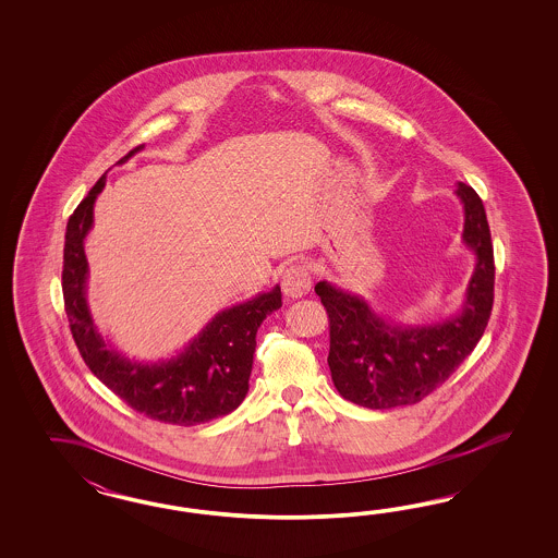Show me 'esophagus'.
Instances as JSON below:
<instances>
[{
    "instance_id": "obj_1",
    "label": "esophagus",
    "mask_w": 558,
    "mask_h": 558,
    "mask_svg": "<svg viewBox=\"0 0 558 558\" xmlns=\"http://www.w3.org/2000/svg\"><path fill=\"white\" fill-rule=\"evenodd\" d=\"M282 290L288 299H301L311 290V271L306 266H290L282 276Z\"/></svg>"
}]
</instances>
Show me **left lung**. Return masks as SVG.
Here are the masks:
<instances>
[{
    "label": "left lung",
    "instance_id": "8db88e82",
    "mask_svg": "<svg viewBox=\"0 0 558 558\" xmlns=\"http://www.w3.org/2000/svg\"><path fill=\"white\" fill-rule=\"evenodd\" d=\"M464 208L462 243L474 271L458 315L429 325H403L374 313L360 294L323 280L315 292L329 315V371L339 395L355 405H415L438 389L483 338L493 308V243L483 201L458 184Z\"/></svg>",
    "mask_w": 558,
    "mask_h": 558
}]
</instances>
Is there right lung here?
I'll return each instance as SVG.
<instances>
[{"label": "right lung", "mask_w": 558, "mask_h": 558, "mask_svg": "<svg viewBox=\"0 0 558 558\" xmlns=\"http://www.w3.org/2000/svg\"><path fill=\"white\" fill-rule=\"evenodd\" d=\"M145 145L126 153V163ZM106 186H96L69 217L63 250V299L69 327L87 368L119 395L126 405L155 422L198 425L229 415L250 390L255 333L264 319L282 306L280 287L259 292L245 303L217 313L180 354L157 362H138L108 345L92 319L87 304L85 236L94 227V204Z\"/></svg>", "instance_id": "1"}]
</instances>
